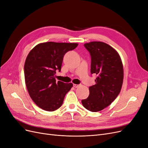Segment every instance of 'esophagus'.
Here are the masks:
<instances>
[{
    "instance_id": "1",
    "label": "esophagus",
    "mask_w": 148,
    "mask_h": 148,
    "mask_svg": "<svg viewBox=\"0 0 148 148\" xmlns=\"http://www.w3.org/2000/svg\"><path fill=\"white\" fill-rule=\"evenodd\" d=\"M79 86V84H73V87L75 88H78Z\"/></svg>"
}]
</instances>
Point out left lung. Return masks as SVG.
Wrapping results in <instances>:
<instances>
[{
  "label": "left lung",
  "mask_w": 148,
  "mask_h": 148,
  "mask_svg": "<svg viewBox=\"0 0 148 148\" xmlns=\"http://www.w3.org/2000/svg\"><path fill=\"white\" fill-rule=\"evenodd\" d=\"M90 53L91 73L97 75L96 84L89 88V95L82 101L87 110L95 112L109 106L122 86L123 69L118 52L108 44L93 41L84 44Z\"/></svg>",
  "instance_id": "1"
}]
</instances>
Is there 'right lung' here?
<instances>
[{
    "label": "right lung",
    "mask_w": 148,
    "mask_h": 148,
    "mask_svg": "<svg viewBox=\"0 0 148 148\" xmlns=\"http://www.w3.org/2000/svg\"><path fill=\"white\" fill-rule=\"evenodd\" d=\"M78 45L77 43H40L28 53L24 66L25 83L31 98L40 108L52 112L63 104L65 96L73 84L57 82L56 73L61 70L64 55Z\"/></svg>",
    "instance_id": "1"
}]
</instances>
